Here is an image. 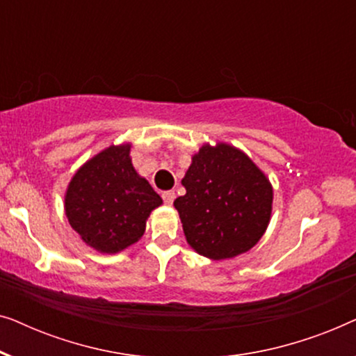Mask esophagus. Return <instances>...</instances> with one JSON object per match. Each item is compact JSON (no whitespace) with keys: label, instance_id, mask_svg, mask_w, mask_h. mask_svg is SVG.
<instances>
[{"label":"esophagus","instance_id":"34e87169","mask_svg":"<svg viewBox=\"0 0 356 356\" xmlns=\"http://www.w3.org/2000/svg\"><path fill=\"white\" fill-rule=\"evenodd\" d=\"M162 197H163V202L167 204V206H172L173 201H175V191H167V193H163V194H162Z\"/></svg>","mask_w":356,"mask_h":356}]
</instances>
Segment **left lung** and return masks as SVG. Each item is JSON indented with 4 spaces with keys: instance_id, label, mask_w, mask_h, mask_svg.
<instances>
[{
    "instance_id": "1",
    "label": "left lung",
    "mask_w": 356,
    "mask_h": 356,
    "mask_svg": "<svg viewBox=\"0 0 356 356\" xmlns=\"http://www.w3.org/2000/svg\"><path fill=\"white\" fill-rule=\"evenodd\" d=\"M175 199L188 245L209 259H232L250 251L270 222L274 189L264 172L235 145L204 144Z\"/></svg>"
}]
</instances>
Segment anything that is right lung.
Instances as JSON below:
<instances>
[{
    "instance_id": "add662e5",
    "label": "right lung",
    "mask_w": 356,
    "mask_h": 356,
    "mask_svg": "<svg viewBox=\"0 0 356 356\" xmlns=\"http://www.w3.org/2000/svg\"><path fill=\"white\" fill-rule=\"evenodd\" d=\"M131 143L110 145L74 173L65 194L67 222L87 246L115 254L140 240L162 197L131 162Z\"/></svg>"
}]
</instances>
